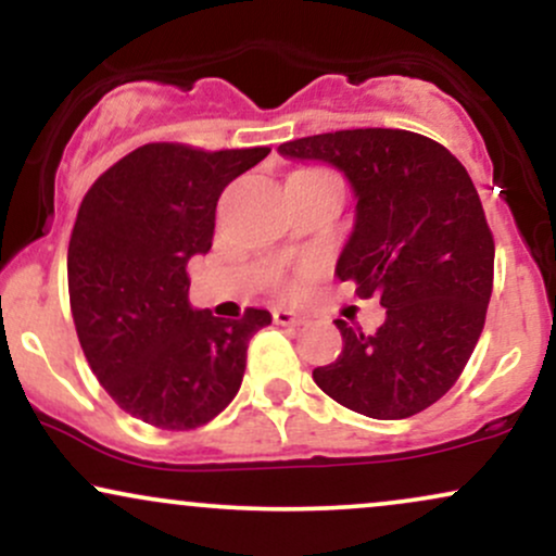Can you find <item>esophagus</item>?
Segmentation results:
<instances>
[{"mask_svg": "<svg viewBox=\"0 0 556 556\" xmlns=\"http://www.w3.org/2000/svg\"><path fill=\"white\" fill-rule=\"evenodd\" d=\"M274 324H279V327H300L303 324V318H300L298 314H292V311H274Z\"/></svg>", "mask_w": 556, "mask_h": 556, "instance_id": "obj_1", "label": "esophagus"}]
</instances>
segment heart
Masks as SVG:
<instances>
[{"mask_svg": "<svg viewBox=\"0 0 556 556\" xmlns=\"http://www.w3.org/2000/svg\"><path fill=\"white\" fill-rule=\"evenodd\" d=\"M308 271H311V269H305V271H303V277H305V274H308Z\"/></svg>", "mask_w": 556, "mask_h": 556, "instance_id": "obj_1", "label": "heart"}]
</instances>
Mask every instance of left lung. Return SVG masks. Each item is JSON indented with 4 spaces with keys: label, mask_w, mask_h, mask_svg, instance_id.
Masks as SVG:
<instances>
[{
    "label": "left lung",
    "mask_w": 556,
    "mask_h": 556,
    "mask_svg": "<svg viewBox=\"0 0 556 556\" xmlns=\"http://www.w3.org/2000/svg\"><path fill=\"white\" fill-rule=\"evenodd\" d=\"M279 154L348 175L358 206L337 277L387 308L374 334L337 318L342 355L314 381L361 416H416L455 387L486 324L494 235L468 169L437 140L392 127L287 140Z\"/></svg>",
    "instance_id": "8db88e82"
}]
</instances>
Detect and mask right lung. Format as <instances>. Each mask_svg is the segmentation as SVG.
I'll return each mask as SVG.
<instances>
[{
  "mask_svg": "<svg viewBox=\"0 0 556 556\" xmlns=\"http://www.w3.org/2000/svg\"><path fill=\"white\" fill-rule=\"evenodd\" d=\"M146 143L83 195L67 248V290L88 366L143 424L190 431L235 400L248 342L271 314L225 321L188 303V261L208 253L216 201L269 154Z\"/></svg>",
  "mask_w": 556,
  "mask_h": 556,
  "instance_id": "add662e5",
  "label": "right lung"
}]
</instances>
